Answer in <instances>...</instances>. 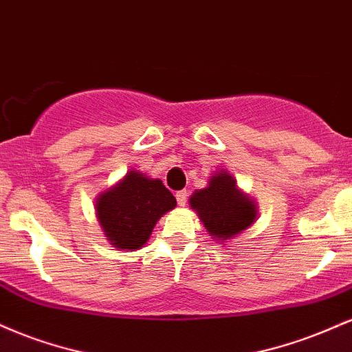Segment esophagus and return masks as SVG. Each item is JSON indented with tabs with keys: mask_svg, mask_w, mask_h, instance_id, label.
<instances>
[{
	"mask_svg": "<svg viewBox=\"0 0 352 352\" xmlns=\"http://www.w3.org/2000/svg\"><path fill=\"white\" fill-rule=\"evenodd\" d=\"M187 197H188V190H180V192H177L175 193L177 204H179L180 207H185V204H187Z\"/></svg>",
	"mask_w": 352,
	"mask_h": 352,
	"instance_id": "obj_1",
	"label": "esophagus"
}]
</instances>
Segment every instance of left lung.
Wrapping results in <instances>:
<instances>
[{
	"label": "left lung",
	"instance_id": "1",
	"mask_svg": "<svg viewBox=\"0 0 352 352\" xmlns=\"http://www.w3.org/2000/svg\"><path fill=\"white\" fill-rule=\"evenodd\" d=\"M190 207L199 213L208 235L221 243L240 235L258 215L254 200L238 190L236 180L225 170L217 172L208 187L192 193Z\"/></svg>",
	"mask_w": 352,
	"mask_h": 352
}]
</instances>
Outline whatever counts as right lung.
I'll use <instances>...</instances> for the list:
<instances>
[{
	"label": "right lung",
	"mask_w": 352,
	"mask_h": 352,
	"mask_svg": "<svg viewBox=\"0 0 352 352\" xmlns=\"http://www.w3.org/2000/svg\"><path fill=\"white\" fill-rule=\"evenodd\" d=\"M177 207L175 197L162 180L131 170L119 184L96 200V213L104 235L116 248L134 252L147 243L160 217Z\"/></svg>",
	"instance_id": "1"
}]
</instances>
